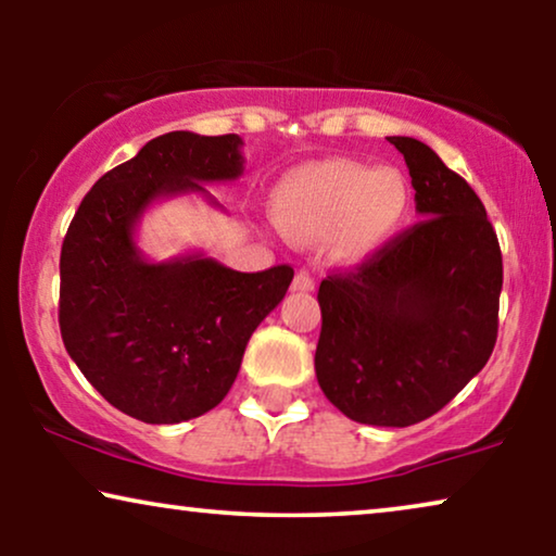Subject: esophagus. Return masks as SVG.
<instances>
[{
  "label": "esophagus",
  "mask_w": 556,
  "mask_h": 556,
  "mask_svg": "<svg viewBox=\"0 0 556 556\" xmlns=\"http://www.w3.org/2000/svg\"><path fill=\"white\" fill-rule=\"evenodd\" d=\"M291 288H293V291H299V293H308V291H314V278H311L306 270H299V273H295V278H293Z\"/></svg>",
  "instance_id": "esophagus-1"
}]
</instances>
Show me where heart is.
I'll return each mask as SVG.
<instances>
[{"label":"heart","mask_w":556,"mask_h":556,"mask_svg":"<svg viewBox=\"0 0 556 556\" xmlns=\"http://www.w3.org/2000/svg\"><path fill=\"white\" fill-rule=\"evenodd\" d=\"M409 204L407 181L394 169H371L349 159L306 164L276 189V223L291 240L331 235V253L356 263L392 238Z\"/></svg>","instance_id":"1"}]
</instances>
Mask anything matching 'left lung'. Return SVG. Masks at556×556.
I'll return each mask as SVG.
<instances>
[{
    "mask_svg": "<svg viewBox=\"0 0 556 556\" xmlns=\"http://www.w3.org/2000/svg\"><path fill=\"white\" fill-rule=\"evenodd\" d=\"M405 156L420 223L318 286L316 379L333 407L379 428L443 409L496 346L504 263L483 202L428 143Z\"/></svg>",
    "mask_w": 556,
    "mask_h": 556,
    "instance_id": "left-lung-1",
    "label": "left lung"
}]
</instances>
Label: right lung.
Returning a JSON list of instances; mask_svg holds the SVG:
<instances>
[{"instance_id":"obj_1","label":"right lung","mask_w":556,"mask_h":556,"mask_svg":"<svg viewBox=\"0 0 556 556\" xmlns=\"http://www.w3.org/2000/svg\"><path fill=\"white\" fill-rule=\"evenodd\" d=\"M240 147L238 134L156 136L96 181L67 227L63 344L88 382L141 422L174 425L217 407L257 324L293 280L291 265L238 273L204 255L151 263L134 242L159 197H210L202 181L238 179Z\"/></svg>"}]
</instances>
